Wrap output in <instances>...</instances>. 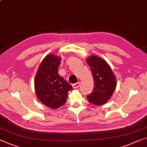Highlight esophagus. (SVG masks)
<instances>
[{
	"mask_svg": "<svg viewBox=\"0 0 147 147\" xmlns=\"http://www.w3.org/2000/svg\"><path fill=\"white\" fill-rule=\"evenodd\" d=\"M80 82H78V83H74V84L72 85V87H73L74 89H77V88L80 87Z\"/></svg>",
	"mask_w": 147,
	"mask_h": 147,
	"instance_id": "esophagus-1",
	"label": "esophagus"
}]
</instances>
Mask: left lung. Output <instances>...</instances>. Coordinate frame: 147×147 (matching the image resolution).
I'll return each mask as SVG.
<instances>
[{
  "label": "left lung",
  "instance_id": "8db88e82",
  "mask_svg": "<svg viewBox=\"0 0 147 147\" xmlns=\"http://www.w3.org/2000/svg\"><path fill=\"white\" fill-rule=\"evenodd\" d=\"M86 61L91 67L94 80V89L87 96L89 102L102 105L111 98L116 87V78L106 61L97 56L91 55Z\"/></svg>",
  "mask_w": 147,
  "mask_h": 147
}]
</instances>
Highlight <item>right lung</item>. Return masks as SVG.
<instances>
[{"mask_svg":"<svg viewBox=\"0 0 147 147\" xmlns=\"http://www.w3.org/2000/svg\"><path fill=\"white\" fill-rule=\"evenodd\" d=\"M61 57L53 54L45 56L36 74L34 84L37 98L47 107L55 110L64 105L72 87L59 76Z\"/></svg>","mask_w":147,"mask_h":147,"instance_id":"right-lung-1","label":"right lung"}]
</instances>
